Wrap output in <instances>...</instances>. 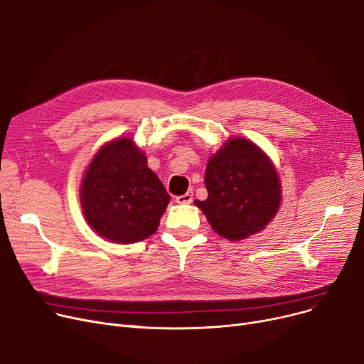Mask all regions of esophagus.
I'll use <instances>...</instances> for the list:
<instances>
[{
  "label": "esophagus",
  "mask_w": 364,
  "mask_h": 364,
  "mask_svg": "<svg viewBox=\"0 0 364 364\" xmlns=\"http://www.w3.org/2000/svg\"><path fill=\"white\" fill-rule=\"evenodd\" d=\"M176 203H179V204H189V203H193V193H186V194H183V196H178V197H176Z\"/></svg>",
  "instance_id": "obj_1"
}]
</instances>
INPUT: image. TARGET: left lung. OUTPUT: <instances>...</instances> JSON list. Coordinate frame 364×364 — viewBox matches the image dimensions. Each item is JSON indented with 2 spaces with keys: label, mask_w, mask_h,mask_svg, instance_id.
Segmentation results:
<instances>
[{
  "label": "left lung",
  "mask_w": 364,
  "mask_h": 364,
  "mask_svg": "<svg viewBox=\"0 0 364 364\" xmlns=\"http://www.w3.org/2000/svg\"><path fill=\"white\" fill-rule=\"evenodd\" d=\"M207 198L196 200L212 228L237 241L256 234L275 216L280 181L267 155L247 139H230L207 163Z\"/></svg>",
  "instance_id": "1"
}]
</instances>
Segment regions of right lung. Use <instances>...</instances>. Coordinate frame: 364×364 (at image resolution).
<instances>
[{
    "label": "right lung",
    "mask_w": 364,
    "mask_h": 364,
    "mask_svg": "<svg viewBox=\"0 0 364 364\" xmlns=\"http://www.w3.org/2000/svg\"><path fill=\"white\" fill-rule=\"evenodd\" d=\"M81 207L90 227L114 243L130 245L157 231L170 201L146 157L129 137L95 155L81 185Z\"/></svg>",
    "instance_id": "obj_1"
}]
</instances>
